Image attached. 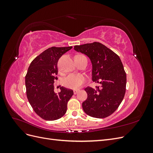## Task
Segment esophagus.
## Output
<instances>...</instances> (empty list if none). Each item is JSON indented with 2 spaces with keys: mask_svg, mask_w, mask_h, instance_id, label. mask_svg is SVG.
<instances>
[{
  "mask_svg": "<svg viewBox=\"0 0 153 153\" xmlns=\"http://www.w3.org/2000/svg\"><path fill=\"white\" fill-rule=\"evenodd\" d=\"M78 91L79 90H78V89H75V90H73V93H74V94H76L77 92H78Z\"/></svg>",
  "mask_w": 153,
  "mask_h": 153,
  "instance_id": "1",
  "label": "esophagus"
}]
</instances>
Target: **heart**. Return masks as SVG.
<instances>
[{
	"label": "heart",
	"instance_id": "1",
	"mask_svg": "<svg viewBox=\"0 0 153 153\" xmlns=\"http://www.w3.org/2000/svg\"><path fill=\"white\" fill-rule=\"evenodd\" d=\"M85 76L80 74H70L63 79V84L68 88L77 89L85 82Z\"/></svg>",
	"mask_w": 153,
	"mask_h": 153
}]
</instances>
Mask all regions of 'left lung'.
<instances>
[{"mask_svg": "<svg viewBox=\"0 0 153 153\" xmlns=\"http://www.w3.org/2000/svg\"><path fill=\"white\" fill-rule=\"evenodd\" d=\"M74 49L89 58L92 80L99 84L96 89H85L87 98L82 103L85 114L105 118L113 114L121 103L126 92V75L118 55L98 42L76 45Z\"/></svg>", "mask_w": 153, "mask_h": 153, "instance_id": "left-lung-1", "label": "left lung"}]
</instances>
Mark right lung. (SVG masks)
<instances>
[{
  "mask_svg": "<svg viewBox=\"0 0 153 153\" xmlns=\"http://www.w3.org/2000/svg\"><path fill=\"white\" fill-rule=\"evenodd\" d=\"M72 47H51L36 57L30 63L25 76L27 96L29 102L40 117L47 121L61 118L66 114L68 101L73 91L60 87L54 91L53 83L57 79V62L62 55Z\"/></svg>",
  "mask_w": 153,
  "mask_h": 153,
  "instance_id": "1",
  "label": "right lung"
}]
</instances>
